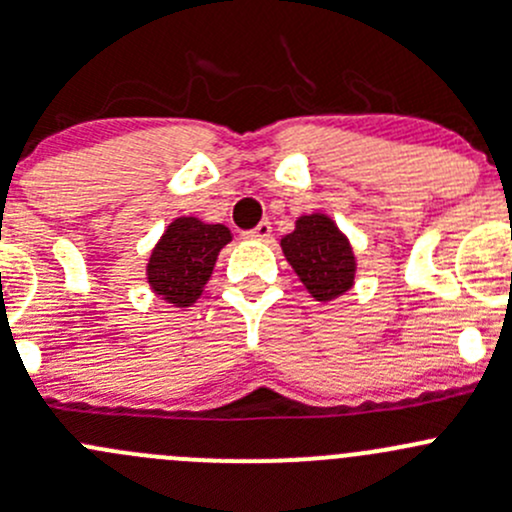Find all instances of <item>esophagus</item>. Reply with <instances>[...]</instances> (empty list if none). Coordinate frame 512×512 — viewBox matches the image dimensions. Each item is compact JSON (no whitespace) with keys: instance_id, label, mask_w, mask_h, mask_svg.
I'll return each mask as SVG.
<instances>
[{"instance_id":"1","label":"esophagus","mask_w":512,"mask_h":512,"mask_svg":"<svg viewBox=\"0 0 512 512\" xmlns=\"http://www.w3.org/2000/svg\"><path fill=\"white\" fill-rule=\"evenodd\" d=\"M270 235H272V225L267 223V220H262L260 225H255L252 230H247L245 238L247 240H270Z\"/></svg>"}]
</instances>
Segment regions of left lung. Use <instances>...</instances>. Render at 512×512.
Listing matches in <instances>:
<instances>
[{
    "label": "left lung",
    "mask_w": 512,
    "mask_h": 512,
    "mask_svg": "<svg viewBox=\"0 0 512 512\" xmlns=\"http://www.w3.org/2000/svg\"><path fill=\"white\" fill-rule=\"evenodd\" d=\"M279 245L299 282L316 301H333L353 289L358 260L351 240L331 215H299L294 230Z\"/></svg>",
    "instance_id": "obj_1"
}]
</instances>
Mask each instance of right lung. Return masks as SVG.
I'll return each mask as SVG.
<instances>
[{
  "mask_svg": "<svg viewBox=\"0 0 512 512\" xmlns=\"http://www.w3.org/2000/svg\"><path fill=\"white\" fill-rule=\"evenodd\" d=\"M230 240L233 233L220 223H206L196 215L174 218L149 252V289L179 309L196 304L211 279L220 250Z\"/></svg>",
  "mask_w": 512,
  "mask_h": 512,
  "instance_id": "1",
  "label": "right lung"
}]
</instances>
